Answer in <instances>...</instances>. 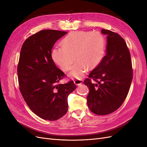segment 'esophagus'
Instances as JSON below:
<instances>
[{"mask_svg": "<svg viewBox=\"0 0 147 147\" xmlns=\"http://www.w3.org/2000/svg\"><path fill=\"white\" fill-rule=\"evenodd\" d=\"M74 83L76 84V85H80L81 84H82V81L81 80H74Z\"/></svg>", "mask_w": 147, "mask_h": 147, "instance_id": "esophagus-1", "label": "esophagus"}]
</instances>
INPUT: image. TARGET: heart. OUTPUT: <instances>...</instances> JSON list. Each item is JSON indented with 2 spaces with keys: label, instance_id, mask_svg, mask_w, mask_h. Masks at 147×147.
<instances>
[{
  "label": "heart",
  "instance_id": "1",
  "mask_svg": "<svg viewBox=\"0 0 147 147\" xmlns=\"http://www.w3.org/2000/svg\"><path fill=\"white\" fill-rule=\"evenodd\" d=\"M105 48V38L99 32L75 31L63 38L61 45L53 49L51 58L61 70L67 71L76 57L77 60L68 75L81 78L87 72L88 66L93 67L101 61Z\"/></svg>",
  "mask_w": 147,
  "mask_h": 147
}]
</instances>
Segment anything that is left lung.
<instances>
[{"label":"left lung","instance_id":"obj_1","mask_svg":"<svg viewBox=\"0 0 147 147\" xmlns=\"http://www.w3.org/2000/svg\"><path fill=\"white\" fill-rule=\"evenodd\" d=\"M101 32L107 35L105 56L84 83L90 90L87 96L89 109L94 114L105 115L119 108L126 98L133 71L124 40L109 30L102 29Z\"/></svg>","mask_w":147,"mask_h":147}]
</instances>
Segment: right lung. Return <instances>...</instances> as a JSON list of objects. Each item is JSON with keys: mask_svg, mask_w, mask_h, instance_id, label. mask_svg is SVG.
I'll list each match as a JSON object with an SVG mask.
<instances>
[{"mask_svg": "<svg viewBox=\"0 0 147 147\" xmlns=\"http://www.w3.org/2000/svg\"><path fill=\"white\" fill-rule=\"evenodd\" d=\"M67 33L39 31L26 40L20 52L17 70L21 94L35 115L49 121H55L67 113V97L76 88L73 81L59 84L65 74L51 58L55 43Z\"/></svg>", "mask_w": 147, "mask_h": 147, "instance_id": "obj_1", "label": "right lung"}]
</instances>
